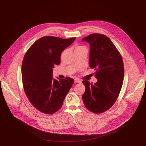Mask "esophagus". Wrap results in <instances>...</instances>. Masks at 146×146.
<instances>
[{
    "label": "esophagus",
    "mask_w": 146,
    "mask_h": 146,
    "mask_svg": "<svg viewBox=\"0 0 146 146\" xmlns=\"http://www.w3.org/2000/svg\"><path fill=\"white\" fill-rule=\"evenodd\" d=\"M74 82H77V83H80V82H81V81H80L79 79H78V78H76V79L74 80Z\"/></svg>",
    "instance_id": "esophagus-1"
}]
</instances>
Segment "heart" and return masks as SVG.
<instances>
[{
    "instance_id": "1",
    "label": "heart",
    "mask_w": 146,
    "mask_h": 146,
    "mask_svg": "<svg viewBox=\"0 0 146 146\" xmlns=\"http://www.w3.org/2000/svg\"><path fill=\"white\" fill-rule=\"evenodd\" d=\"M87 50V48L84 46L77 45L75 47V48H74L75 51H79V50Z\"/></svg>"
}]
</instances>
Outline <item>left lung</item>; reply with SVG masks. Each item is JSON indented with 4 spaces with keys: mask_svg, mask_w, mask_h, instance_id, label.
<instances>
[{
    "mask_svg": "<svg viewBox=\"0 0 146 146\" xmlns=\"http://www.w3.org/2000/svg\"><path fill=\"white\" fill-rule=\"evenodd\" d=\"M82 40L90 44V67L96 70L98 79L94 84L87 80L82 81L86 87L82 100L89 111L100 114L110 109L118 97L123 80V62L106 35L92 33Z\"/></svg>",
    "mask_w": 146,
    "mask_h": 146,
    "instance_id": "obj_1",
    "label": "left lung"
}]
</instances>
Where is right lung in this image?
<instances>
[{"label":"right lung","instance_id":"1","mask_svg":"<svg viewBox=\"0 0 146 146\" xmlns=\"http://www.w3.org/2000/svg\"><path fill=\"white\" fill-rule=\"evenodd\" d=\"M75 38L44 36L36 40L24 55L21 74L25 93L32 105L44 114L60 109L74 83L70 77L56 80L52 74V68L60 63L62 52Z\"/></svg>","mask_w":146,"mask_h":146}]
</instances>
